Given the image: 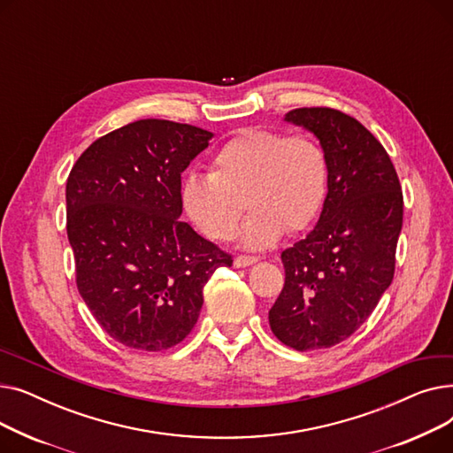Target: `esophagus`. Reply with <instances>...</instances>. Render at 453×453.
Wrapping results in <instances>:
<instances>
[{"label":"esophagus","mask_w":453,"mask_h":453,"mask_svg":"<svg viewBox=\"0 0 453 453\" xmlns=\"http://www.w3.org/2000/svg\"><path fill=\"white\" fill-rule=\"evenodd\" d=\"M258 260V257H251V255H239L234 258V266L236 268H248L251 265H255Z\"/></svg>","instance_id":"esophagus-1"}]
</instances>
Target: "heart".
Wrapping results in <instances>:
<instances>
[{
	"label": "heart",
	"instance_id": "1",
	"mask_svg": "<svg viewBox=\"0 0 453 453\" xmlns=\"http://www.w3.org/2000/svg\"><path fill=\"white\" fill-rule=\"evenodd\" d=\"M326 190L328 159L314 137L246 128L214 154L209 176L183 181L181 202L198 229L220 242L234 239L248 205L253 214L244 244L266 250L284 231L296 234L311 227Z\"/></svg>",
	"mask_w": 453,
	"mask_h": 453
}]
</instances>
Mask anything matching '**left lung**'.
I'll list each match as a JSON object with an SVG mask.
<instances>
[{
    "label": "left lung",
    "instance_id": "left-lung-1",
    "mask_svg": "<svg viewBox=\"0 0 453 453\" xmlns=\"http://www.w3.org/2000/svg\"><path fill=\"white\" fill-rule=\"evenodd\" d=\"M284 121L311 130L328 159V193L306 239L280 253L284 287L270 311L296 350L338 345L372 314L395 275L403 198L380 141L334 108H297Z\"/></svg>",
    "mask_w": 453,
    "mask_h": 453
}]
</instances>
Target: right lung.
Returning a JSON list of instances; mask_svg holds the SVG:
<instances>
[{
    "label": "right lung",
    "instance_id": "right-lung-1",
    "mask_svg": "<svg viewBox=\"0 0 453 453\" xmlns=\"http://www.w3.org/2000/svg\"><path fill=\"white\" fill-rule=\"evenodd\" d=\"M211 132L165 119L117 128L82 152L65 183L77 288L115 342L159 352L198 321L203 287L233 257L181 222V173Z\"/></svg>",
    "mask_w": 453,
    "mask_h": 453
}]
</instances>
